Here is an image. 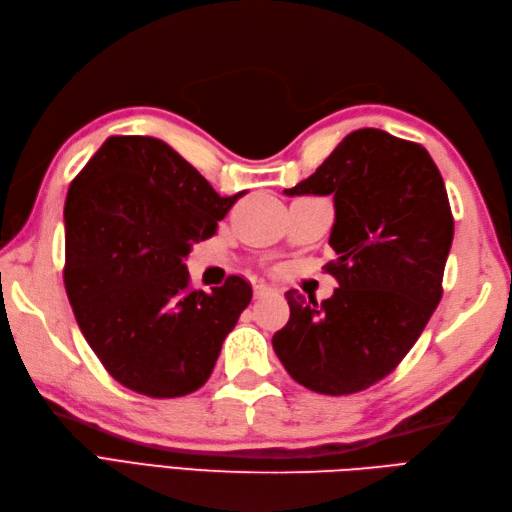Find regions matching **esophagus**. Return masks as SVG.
<instances>
[{"instance_id": "1", "label": "esophagus", "mask_w": 512, "mask_h": 512, "mask_svg": "<svg viewBox=\"0 0 512 512\" xmlns=\"http://www.w3.org/2000/svg\"><path fill=\"white\" fill-rule=\"evenodd\" d=\"M269 294H275V290L269 286V284H262V282H258V284H254V297L256 299H262V297H269Z\"/></svg>"}]
</instances>
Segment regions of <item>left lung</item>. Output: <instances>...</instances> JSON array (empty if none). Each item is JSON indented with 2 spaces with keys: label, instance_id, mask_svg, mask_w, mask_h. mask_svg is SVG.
Segmentation results:
<instances>
[{
  "label": "left lung",
  "instance_id": "obj_1",
  "mask_svg": "<svg viewBox=\"0 0 512 512\" xmlns=\"http://www.w3.org/2000/svg\"><path fill=\"white\" fill-rule=\"evenodd\" d=\"M284 194L333 196L337 258L324 269L339 288L322 303L288 290L273 350L309 391H365L401 363L442 299L455 226L440 170L418 143L363 128Z\"/></svg>",
  "mask_w": 512,
  "mask_h": 512
}]
</instances>
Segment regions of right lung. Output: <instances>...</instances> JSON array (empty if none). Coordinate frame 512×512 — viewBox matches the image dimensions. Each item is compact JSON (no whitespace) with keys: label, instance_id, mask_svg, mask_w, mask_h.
<instances>
[{"label":"right lung","instance_id":"1","mask_svg":"<svg viewBox=\"0 0 512 512\" xmlns=\"http://www.w3.org/2000/svg\"><path fill=\"white\" fill-rule=\"evenodd\" d=\"M243 194L220 196L151 136L106 138L70 183L66 292L87 344L123 386L170 399L209 380L252 286L230 275L211 294L190 290L185 258Z\"/></svg>","mask_w":512,"mask_h":512}]
</instances>
